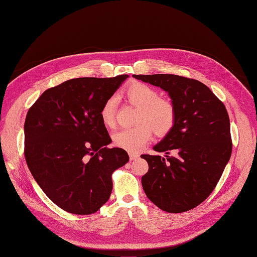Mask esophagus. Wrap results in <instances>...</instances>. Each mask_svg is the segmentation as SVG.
<instances>
[{"mask_svg": "<svg viewBox=\"0 0 257 257\" xmlns=\"http://www.w3.org/2000/svg\"><path fill=\"white\" fill-rule=\"evenodd\" d=\"M129 157H130V160H137V159H139L140 155H139V153H136V152H130Z\"/></svg>", "mask_w": 257, "mask_h": 257, "instance_id": "34e87169", "label": "esophagus"}]
</instances>
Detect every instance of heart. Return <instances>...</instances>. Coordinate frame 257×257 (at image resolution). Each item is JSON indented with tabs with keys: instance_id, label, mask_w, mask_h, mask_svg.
Segmentation results:
<instances>
[{
	"instance_id": "b5f03b06",
	"label": "heart",
	"mask_w": 257,
	"mask_h": 257,
	"mask_svg": "<svg viewBox=\"0 0 257 257\" xmlns=\"http://www.w3.org/2000/svg\"><path fill=\"white\" fill-rule=\"evenodd\" d=\"M127 99L141 110L138 114L136 127L121 128L114 133V143L117 147L130 152L140 151L150 142L152 131L156 136H165L174 126L176 110L174 105L160 99V94L154 87L144 83H133L126 90ZM117 99L115 96L108 98L100 111L103 123L113 126L115 121Z\"/></svg>"
}]
</instances>
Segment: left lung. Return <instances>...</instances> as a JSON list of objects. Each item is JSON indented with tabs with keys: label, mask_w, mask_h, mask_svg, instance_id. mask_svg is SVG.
Masks as SVG:
<instances>
[{
	"label": "left lung",
	"mask_w": 257,
	"mask_h": 257,
	"mask_svg": "<svg viewBox=\"0 0 257 257\" xmlns=\"http://www.w3.org/2000/svg\"><path fill=\"white\" fill-rule=\"evenodd\" d=\"M169 93L176 110L173 128L154 146L166 157L144 154L149 165L142 177L147 197L167 212H184L214 190L230 159L232 143L226 107L195 79L172 74L133 75ZM173 152L175 155L170 157Z\"/></svg>",
	"instance_id": "left-lung-1"
}]
</instances>
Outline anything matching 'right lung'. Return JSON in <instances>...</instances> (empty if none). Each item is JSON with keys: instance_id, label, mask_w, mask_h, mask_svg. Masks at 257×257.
I'll return each mask as SVG.
<instances>
[{"instance_id": "1", "label": "right lung", "mask_w": 257, "mask_h": 257, "mask_svg": "<svg viewBox=\"0 0 257 257\" xmlns=\"http://www.w3.org/2000/svg\"><path fill=\"white\" fill-rule=\"evenodd\" d=\"M128 75L77 78L47 89L25 120V158L37 184L57 206L90 214L112 191V173L129 161L100 116L104 102Z\"/></svg>"}]
</instances>
